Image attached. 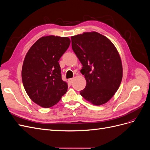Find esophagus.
I'll list each match as a JSON object with an SVG mask.
<instances>
[{
    "instance_id": "1",
    "label": "esophagus",
    "mask_w": 150,
    "mask_h": 150,
    "mask_svg": "<svg viewBox=\"0 0 150 150\" xmlns=\"http://www.w3.org/2000/svg\"><path fill=\"white\" fill-rule=\"evenodd\" d=\"M73 80H74V78H71V79H69V82L71 84L72 82H73Z\"/></svg>"
}]
</instances>
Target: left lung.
I'll return each instance as SVG.
<instances>
[{"label": "left lung", "mask_w": 150, "mask_h": 150, "mask_svg": "<svg viewBox=\"0 0 150 150\" xmlns=\"http://www.w3.org/2000/svg\"><path fill=\"white\" fill-rule=\"evenodd\" d=\"M71 42L86 80L81 95L94 105L106 103L114 96L122 80V63L117 49L110 39L96 32L72 36Z\"/></svg>", "instance_id": "obj_1"}]
</instances>
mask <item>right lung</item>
Here are the masks:
<instances>
[{
	"label": "right lung",
	"mask_w": 150,
	"mask_h": 150,
	"mask_svg": "<svg viewBox=\"0 0 150 150\" xmlns=\"http://www.w3.org/2000/svg\"><path fill=\"white\" fill-rule=\"evenodd\" d=\"M69 38L45 36L38 39L27 53L22 69L24 89L31 100L41 107L55 105L67 90L59 64L69 46Z\"/></svg>",
	"instance_id": "1"
}]
</instances>
